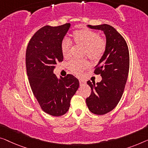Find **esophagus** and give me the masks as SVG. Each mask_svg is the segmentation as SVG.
<instances>
[{
  "instance_id": "1",
  "label": "esophagus",
  "mask_w": 148,
  "mask_h": 148,
  "mask_svg": "<svg viewBox=\"0 0 148 148\" xmlns=\"http://www.w3.org/2000/svg\"><path fill=\"white\" fill-rule=\"evenodd\" d=\"M79 82H80V86H82V85H84L86 83V82L84 80H79Z\"/></svg>"
}]
</instances>
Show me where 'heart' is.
<instances>
[{
	"label": "heart",
	"mask_w": 148,
	"mask_h": 148,
	"mask_svg": "<svg viewBox=\"0 0 148 148\" xmlns=\"http://www.w3.org/2000/svg\"><path fill=\"white\" fill-rule=\"evenodd\" d=\"M74 42L77 46L84 49V55L86 56L91 60L97 61L104 53L106 48V41L104 38L100 37L98 33L90 30H78L72 34ZM61 50L64 57L68 58L71 51V45L68 39L63 40L61 44ZM86 60H73L69 62L68 66L72 73L80 75L84 70L88 67Z\"/></svg>",
	"instance_id": "obj_1"
}]
</instances>
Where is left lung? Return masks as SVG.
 Wrapping results in <instances>:
<instances>
[{"label": "left lung", "mask_w": 148, "mask_h": 148, "mask_svg": "<svg viewBox=\"0 0 148 148\" xmlns=\"http://www.w3.org/2000/svg\"><path fill=\"white\" fill-rule=\"evenodd\" d=\"M87 26L102 30L106 39V48L94 71V74H100L102 80L96 84L87 82L92 92L86 100L92 113L103 115L115 108L122 96L130 68L128 47L122 35L112 26Z\"/></svg>", "instance_id": "8db88e82"}]
</instances>
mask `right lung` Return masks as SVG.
<instances>
[{
	"instance_id": "right-lung-1",
	"label": "right lung",
	"mask_w": 148,
	"mask_h": 148,
	"mask_svg": "<svg viewBox=\"0 0 148 148\" xmlns=\"http://www.w3.org/2000/svg\"><path fill=\"white\" fill-rule=\"evenodd\" d=\"M70 27V23L44 26L33 35L26 49V72L32 91L43 111L53 116L66 113L79 87L73 75L58 78L54 74L57 62L63 60L61 44Z\"/></svg>"
}]
</instances>
